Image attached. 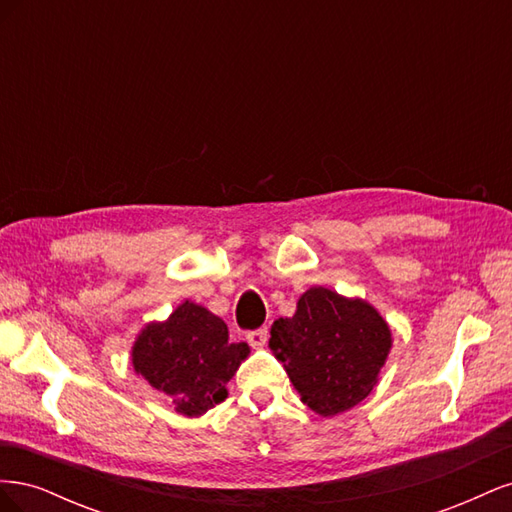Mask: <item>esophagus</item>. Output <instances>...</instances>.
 <instances>
[{
	"label": "esophagus",
	"instance_id": "esophagus-1",
	"mask_svg": "<svg viewBox=\"0 0 512 512\" xmlns=\"http://www.w3.org/2000/svg\"><path fill=\"white\" fill-rule=\"evenodd\" d=\"M245 339H247V342H250L252 348H262V346L267 344V339H269V329L262 327V329L250 331V333L245 335Z\"/></svg>",
	"mask_w": 512,
	"mask_h": 512
}]
</instances>
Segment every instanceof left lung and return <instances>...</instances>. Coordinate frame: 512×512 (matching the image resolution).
<instances>
[{
  "label": "left lung",
  "mask_w": 512,
  "mask_h": 512,
  "mask_svg": "<svg viewBox=\"0 0 512 512\" xmlns=\"http://www.w3.org/2000/svg\"><path fill=\"white\" fill-rule=\"evenodd\" d=\"M269 346L303 404L335 416L374 391L391 329L369 303L318 286L303 294L292 318L273 322Z\"/></svg>",
  "instance_id": "1"
}]
</instances>
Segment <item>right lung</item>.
<instances>
[{"label": "right lung", "instance_id": "right-lung-1", "mask_svg": "<svg viewBox=\"0 0 512 512\" xmlns=\"http://www.w3.org/2000/svg\"><path fill=\"white\" fill-rule=\"evenodd\" d=\"M247 352V344L228 342L222 318L185 301L166 322L143 329L132 348V363L153 389L173 399L177 412L200 416L226 399V382Z\"/></svg>", "mask_w": 512, "mask_h": 512}]
</instances>
